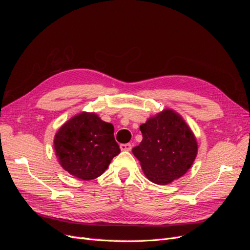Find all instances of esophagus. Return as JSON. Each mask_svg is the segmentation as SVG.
<instances>
[{
    "mask_svg": "<svg viewBox=\"0 0 250 250\" xmlns=\"http://www.w3.org/2000/svg\"><path fill=\"white\" fill-rule=\"evenodd\" d=\"M120 148H121V150H122V151H130L132 147H131V144L127 143V144H121Z\"/></svg>",
    "mask_w": 250,
    "mask_h": 250,
    "instance_id": "34e87169",
    "label": "esophagus"
}]
</instances>
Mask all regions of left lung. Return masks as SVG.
<instances>
[{"mask_svg":"<svg viewBox=\"0 0 250 250\" xmlns=\"http://www.w3.org/2000/svg\"><path fill=\"white\" fill-rule=\"evenodd\" d=\"M143 141L132 149L147 178L168 185L187 173L198 145L190 127L177 112L165 109L140 126Z\"/></svg>","mask_w":250,"mask_h":250,"instance_id":"obj_1","label":"left lung"}]
</instances>
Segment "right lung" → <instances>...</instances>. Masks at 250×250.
I'll return each instance as SVG.
<instances>
[{
    "label": "right lung",
    "instance_id": "add662e5",
    "mask_svg": "<svg viewBox=\"0 0 250 250\" xmlns=\"http://www.w3.org/2000/svg\"><path fill=\"white\" fill-rule=\"evenodd\" d=\"M113 126L94 112H81L64 123L54 138L58 162L82 180L99 177L120 153Z\"/></svg>",
    "mask_w": 250,
    "mask_h": 250
}]
</instances>
